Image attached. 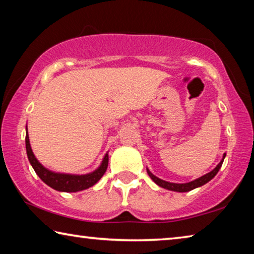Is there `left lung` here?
<instances>
[{
	"label": "left lung",
	"instance_id": "1",
	"mask_svg": "<svg viewBox=\"0 0 254 254\" xmlns=\"http://www.w3.org/2000/svg\"><path fill=\"white\" fill-rule=\"evenodd\" d=\"M225 156H226V153L223 154V158H222L221 162L218 163V165L215 167V168L212 171H209L208 174L201 176V177L197 178L195 180H192V182L185 183V184H176V183L166 182V180H162L160 178H158L157 176H154L148 168H147V173L150 176V178H151L153 182L158 185L159 187H162V188L168 189V190H173V191L186 192V191H190V190H192V189H195V188H198L200 186H203V185L207 184L209 180H212L215 177V176H216V174L218 173V170L221 169V167L223 165V161H224Z\"/></svg>",
	"mask_w": 254,
	"mask_h": 254
}]
</instances>
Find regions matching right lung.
Instances as JSON below:
<instances>
[{
  "label": "right lung",
  "instance_id": "obj_1",
  "mask_svg": "<svg viewBox=\"0 0 254 254\" xmlns=\"http://www.w3.org/2000/svg\"><path fill=\"white\" fill-rule=\"evenodd\" d=\"M25 149H27V156L29 161L31 163L33 170L36 171V174L39 176V178L46 185H48L49 187L54 188L55 190L58 191L76 192L94 186L103 177V175L105 174L107 169V166H109V152H106L100 167L89 174L74 175L51 171L42 166L32 152L28 134V127L27 134H25Z\"/></svg>",
  "mask_w": 254,
  "mask_h": 254
}]
</instances>
